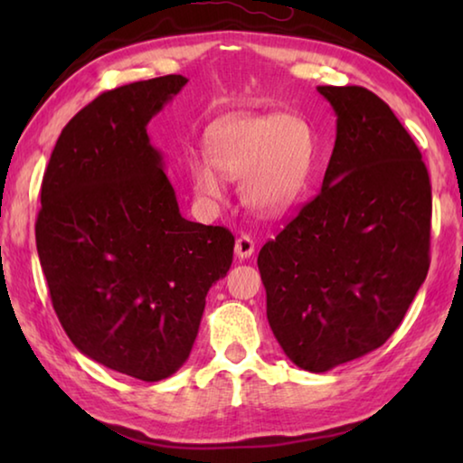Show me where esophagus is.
<instances>
[{
    "mask_svg": "<svg viewBox=\"0 0 463 463\" xmlns=\"http://www.w3.org/2000/svg\"><path fill=\"white\" fill-rule=\"evenodd\" d=\"M234 253H237L239 260H249L255 253V241L249 234H241L237 242H234Z\"/></svg>",
    "mask_w": 463,
    "mask_h": 463,
    "instance_id": "1",
    "label": "esophagus"
}]
</instances>
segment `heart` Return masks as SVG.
Here are the masks:
<instances>
[{
	"label": "heart",
	"mask_w": 463,
	"mask_h": 463,
	"mask_svg": "<svg viewBox=\"0 0 463 463\" xmlns=\"http://www.w3.org/2000/svg\"><path fill=\"white\" fill-rule=\"evenodd\" d=\"M206 155L190 165L194 192L222 198V175L241 179V198L253 213L279 216L307 194L315 171L317 143L310 124L296 114L232 116L208 132Z\"/></svg>",
	"instance_id": "obj_1"
}]
</instances>
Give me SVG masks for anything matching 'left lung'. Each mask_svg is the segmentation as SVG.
<instances>
[{"label":"left lung","mask_w":463,"mask_h":463,"mask_svg":"<svg viewBox=\"0 0 463 463\" xmlns=\"http://www.w3.org/2000/svg\"><path fill=\"white\" fill-rule=\"evenodd\" d=\"M336 114L323 187L260 250L268 320L284 354L323 373L382 347L429 271L430 184L386 101L318 85Z\"/></svg>","instance_id":"left-lung-1"}]
</instances>
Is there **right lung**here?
Listing matches in <instances>:
<instances>
[{"mask_svg":"<svg viewBox=\"0 0 463 463\" xmlns=\"http://www.w3.org/2000/svg\"><path fill=\"white\" fill-rule=\"evenodd\" d=\"M185 83H128L80 109L52 148L36 218L38 257L69 339L143 382L185 364L208 289L232 263V232L185 221L146 135Z\"/></svg>","mask_w":463,"mask_h":463,"instance_id":"add662e5","label":"right lung"}]
</instances>
